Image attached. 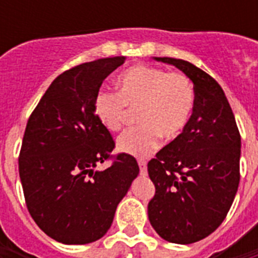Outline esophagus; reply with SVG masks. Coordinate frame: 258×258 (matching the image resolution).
<instances>
[{
  "label": "esophagus",
  "instance_id": "34e87169",
  "mask_svg": "<svg viewBox=\"0 0 258 258\" xmlns=\"http://www.w3.org/2000/svg\"><path fill=\"white\" fill-rule=\"evenodd\" d=\"M138 165H139V169H141V175H147V163L143 159H139L138 161Z\"/></svg>",
  "mask_w": 258,
  "mask_h": 258
}]
</instances>
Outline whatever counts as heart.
<instances>
[{"mask_svg": "<svg viewBox=\"0 0 258 258\" xmlns=\"http://www.w3.org/2000/svg\"><path fill=\"white\" fill-rule=\"evenodd\" d=\"M117 92L101 89L93 100V111L101 124L116 133L138 111L141 125L117 139V149L133 157L146 158L159 147L162 137L175 139L190 121L196 91L180 72L150 66H134L116 79Z\"/></svg>", "mask_w": 258, "mask_h": 258, "instance_id": "b5f03b06", "label": "heart"}]
</instances>
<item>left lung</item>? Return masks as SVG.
Wrapping results in <instances>:
<instances>
[{
    "mask_svg": "<svg viewBox=\"0 0 258 258\" xmlns=\"http://www.w3.org/2000/svg\"><path fill=\"white\" fill-rule=\"evenodd\" d=\"M180 70L194 84L196 105L188 124L149 162L155 186L149 220L163 240L192 244L216 230L240 183L241 137L221 86L180 58L154 57Z\"/></svg>",
    "mask_w": 258,
    "mask_h": 258,
    "instance_id": "left-lung-1",
    "label": "left lung"
}]
</instances>
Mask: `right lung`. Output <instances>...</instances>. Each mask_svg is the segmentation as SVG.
Returning <instances> with one entry per match:
<instances>
[{
  "label": "right lung",
  "instance_id": "obj_1",
  "mask_svg": "<svg viewBox=\"0 0 258 258\" xmlns=\"http://www.w3.org/2000/svg\"><path fill=\"white\" fill-rule=\"evenodd\" d=\"M125 57L99 58L62 72L26 124L18 171L26 206L46 236L67 245L89 244L111 228L117 205L139 174L137 159L112 158L111 134L93 111L104 79Z\"/></svg>",
  "mask_w": 258,
  "mask_h": 258
}]
</instances>
